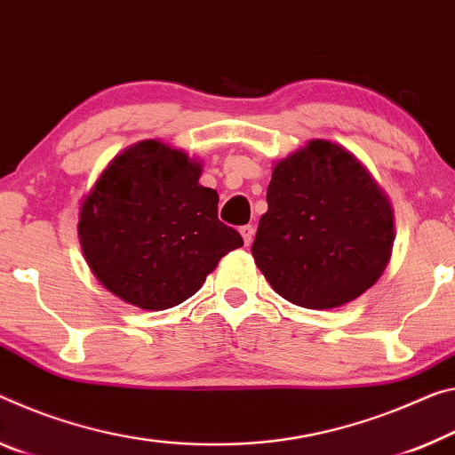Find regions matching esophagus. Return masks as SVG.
Instances as JSON below:
<instances>
[{
	"instance_id": "esophagus-1",
	"label": "esophagus",
	"mask_w": 455,
	"mask_h": 455,
	"mask_svg": "<svg viewBox=\"0 0 455 455\" xmlns=\"http://www.w3.org/2000/svg\"><path fill=\"white\" fill-rule=\"evenodd\" d=\"M239 230H241V235H243V239H244V244L253 243V236H255V228H253V227L244 225V227H241Z\"/></svg>"
}]
</instances>
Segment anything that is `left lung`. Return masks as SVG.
<instances>
[{
    "label": "left lung",
    "mask_w": 455,
    "mask_h": 455,
    "mask_svg": "<svg viewBox=\"0 0 455 455\" xmlns=\"http://www.w3.org/2000/svg\"><path fill=\"white\" fill-rule=\"evenodd\" d=\"M251 253L281 298L307 309L348 304L391 259V202L350 151L326 140L283 157L267 186Z\"/></svg>",
    "instance_id": "1"
}]
</instances>
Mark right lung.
I'll return each mask as SVG.
<instances>
[{
  "label": "right lung",
  "mask_w": 455,
  "mask_h": 455,
  "mask_svg": "<svg viewBox=\"0 0 455 455\" xmlns=\"http://www.w3.org/2000/svg\"><path fill=\"white\" fill-rule=\"evenodd\" d=\"M200 162L157 140L107 165L78 214L86 263L107 290L141 309L174 307L243 236L219 220V194L198 184Z\"/></svg>",
  "instance_id": "1"
}]
</instances>
